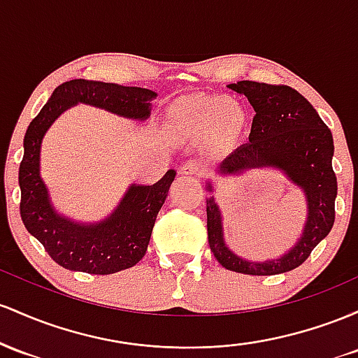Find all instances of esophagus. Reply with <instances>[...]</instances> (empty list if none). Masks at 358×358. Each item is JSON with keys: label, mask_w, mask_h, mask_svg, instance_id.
I'll use <instances>...</instances> for the list:
<instances>
[{"label": "esophagus", "mask_w": 358, "mask_h": 358, "mask_svg": "<svg viewBox=\"0 0 358 358\" xmlns=\"http://www.w3.org/2000/svg\"><path fill=\"white\" fill-rule=\"evenodd\" d=\"M199 172H201L199 164L194 162V160H189V162H186L179 169V174L182 176H199Z\"/></svg>", "instance_id": "esophagus-1"}]
</instances>
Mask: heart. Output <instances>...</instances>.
<instances>
[{
	"label": "heart",
	"mask_w": 358,
	"mask_h": 358,
	"mask_svg": "<svg viewBox=\"0 0 358 358\" xmlns=\"http://www.w3.org/2000/svg\"><path fill=\"white\" fill-rule=\"evenodd\" d=\"M186 125L196 135H204L216 127V131L227 142L238 138L245 127L242 110L231 106L224 98H199L189 103L184 111Z\"/></svg>",
	"instance_id": "b5f03b06"
}]
</instances>
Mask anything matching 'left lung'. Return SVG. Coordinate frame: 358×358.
<instances>
[{
	"label": "left lung",
	"instance_id": "left-lung-1",
	"mask_svg": "<svg viewBox=\"0 0 358 358\" xmlns=\"http://www.w3.org/2000/svg\"><path fill=\"white\" fill-rule=\"evenodd\" d=\"M228 87L248 99L255 116L248 142L231 152L216 169V174L238 178L254 169H274L301 189L308 213L303 233L286 254L264 262L243 259L224 242L215 184L208 180V242L215 259L228 271L248 275L282 274L299 267L335 222L338 187L331 167L335 152L331 131L311 103L292 87L254 81H238Z\"/></svg>",
	"mask_w": 358,
	"mask_h": 358
}]
</instances>
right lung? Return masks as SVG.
<instances>
[{
    "instance_id": "1",
    "label": "right lung",
    "mask_w": 358,
    "mask_h": 358,
    "mask_svg": "<svg viewBox=\"0 0 358 358\" xmlns=\"http://www.w3.org/2000/svg\"><path fill=\"white\" fill-rule=\"evenodd\" d=\"M155 98L157 92L145 87L72 79L55 87L45 106L28 125L18 172L20 215L28 233L45 247L60 267L108 275L138 264L147 252L152 228L176 171L169 169L154 186L130 184L113 213L101 222H76L55 210L40 176V150L47 130L64 111L79 103L143 122L150 116Z\"/></svg>"
}]
</instances>
